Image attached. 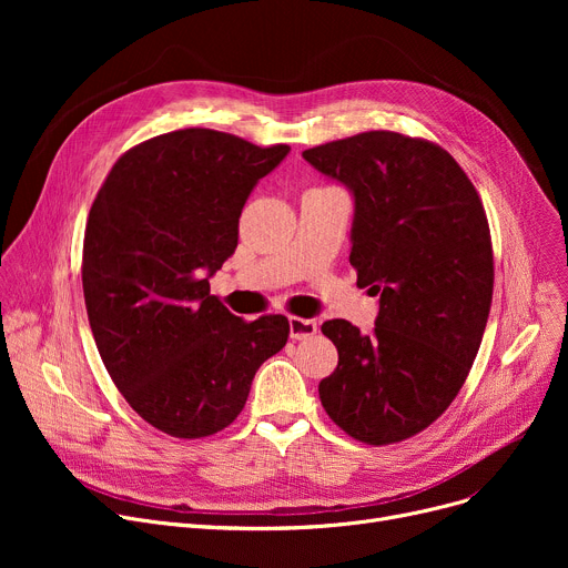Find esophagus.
<instances>
[{
  "mask_svg": "<svg viewBox=\"0 0 568 568\" xmlns=\"http://www.w3.org/2000/svg\"><path fill=\"white\" fill-rule=\"evenodd\" d=\"M317 334V322L308 317H290V336L294 341H306Z\"/></svg>",
  "mask_w": 568,
  "mask_h": 568,
  "instance_id": "esophagus-1",
  "label": "esophagus"
}]
</instances>
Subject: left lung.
I'll use <instances>...</instances> for the list:
<instances>
[{
	"mask_svg": "<svg viewBox=\"0 0 568 568\" xmlns=\"http://www.w3.org/2000/svg\"><path fill=\"white\" fill-rule=\"evenodd\" d=\"M302 156L349 191V264L379 296L371 336L345 320L322 324L338 349L322 407L354 439L400 442L452 405L479 352L495 276L484 204L449 152L394 131Z\"/></svg>",
	"mask_w": 568,
	"mask_h": 568,
	"instance_id": "left-lung-1",
	"label": "left lung"
}]
</instances>
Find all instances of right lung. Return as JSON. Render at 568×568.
I'll return each mask as SVG.
<instances>
[{
	"label": "right lung",
	"instance_id": "add662e5",
	"mask_svg": "<svg viewBox=\"0 0 568 568\" xmlns=\"http://www.w3.org/2000/svg\"><path fill=\"white\" fill-rule=\"evenodd\" d=\"M287 154L172 131L119 159L89 212L82 290L99 354L129 405L172 437L230 426L257 368L287 343V317L244 322L209 290L248 195Z\"/></svg>",
	"mask_w": 568,
	"mask_h": 568
}]
</instances>
